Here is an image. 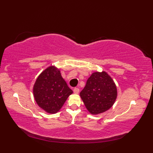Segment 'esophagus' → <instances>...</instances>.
Returning <instances> with one entry per match:
<instances>
[{
	"label": "esophagus",
	"instance_id": "34e87169",
	"mask_svg": "<svg viewBox=\"0 0 153 153\" xmlns=\"http://www.w3.org/2000/svg\"><path fill=\"white\" fill-rule=\"evenodd\" d=\"M79 92V89L78 88H76H76L74 89V93L75 94H78Z\"/></svg>",
	"mask_w": 153,
	"mask_h": 153
}]
</instances>
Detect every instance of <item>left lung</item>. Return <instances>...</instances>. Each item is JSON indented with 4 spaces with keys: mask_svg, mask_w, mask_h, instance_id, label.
Here are the masks:
<instances>
[{
    "mask_svg": "<svg viewBox=\"0 0 153 153\" xmlns=\"http://www.w3.org/2000/svg\"><path fill=\"white\" fill-rule=\"evenodd\" d=\"M79 95L90 114L97 115L111 108L116 101L118 91L114 82L108 73L105 71H95L87 79Z\"/></svg>",
    "mask_w": 153,
    "mask_h": 153,
    "instance_id": "left-lung-1",
    "label": "left lung"
}]
</instances>
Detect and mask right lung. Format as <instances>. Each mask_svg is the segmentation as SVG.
I'll list each match as a JSON object with an SVG mask.
<instances>
[{"label": "right lung", "instance_id": "add662e5", "mask_svg": "<svg viewBox=\"0 0 153 153\" xmlns=\"http://www.w3.org/2000/svg\"><path fill=\"white\" fill-rule=\"evenodd\" d=\"M33 93L41 108L47 113L56 114L73 91L62 78L60 70L50 66L39 75L33 85Z\"/></svg>", "mask_w": 153, "mask_h": 153}]
</instances>
